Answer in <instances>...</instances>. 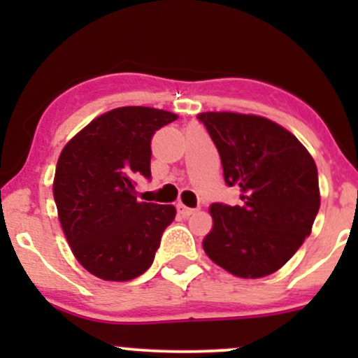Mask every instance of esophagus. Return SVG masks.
Returning <instances> with one entry per match:
<instances>
[{"label":"esophagus","mask_w":358,"mask_h":358,"mask_svg":"<svg viewBox=\"0 0 358 358\" xmlns=\"http://www.w3.org/2000/svg\"><path fill=\"white\" fill-rule=\"evenodd\" d=\"M176 208H178V213H182L183 217H190V215H193V213H195V208L187 207V205H183V203L176 205Z\"/></svg>","instance_id":"obj_1"}]
</instances>
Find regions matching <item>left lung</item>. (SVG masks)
Listing matches in <instances>:
<instances>
[{
  "label": "left lung",
  "mask_w": 358,
  "mask_h": 358,
  "mask_svg": "<svg viewBox=\"0 0 358 358\" xmlns=\"http://www.w3.org/2000/svg\"><path fill=\"white\" fill-rule=\"evenodd\" d=\"M219 150L224 178L242 205L212 203L205 254L237 278L276 273L311 234L320 208L313 156L286 127L256 114L200 113Z\"/></svg>",
  "instance_id": "1"
}]
</instances>
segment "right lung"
Masks as SVG:
<instances>
[{
	"label": "right lung",
	"instance_id": "obj_1",
	"mask_svg": "<svg viewBox=\"0 0 358 358\" xmlns=\"http://www.w3.org/2000/svg\"><path fill=\"white\" fill-rule=\"evenodd\" d=\"M178 116L126 106L101 114L64 146L53 199L72 254L94 276L129 281L153 264L173 205L139 202L136 178L151 176V139Z\"/></svg>",
	"mask_w": 358,
	"mask_h": 358
}]
</instances>
